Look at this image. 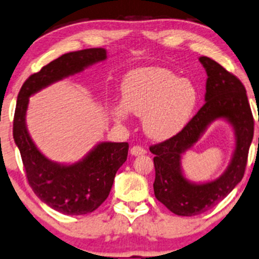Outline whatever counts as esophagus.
<instances>
[{
	"mask_svg": "<svg viewBox=\"0 0 259 259\" xmlns=\"http://www.w3.org/2000/svg\"><path fill=\"white\" fill-rule=\"evenodd\" d=\"M146 154V150L144 148L139 145H135L131 148V155L132 156H140V155H145Z\"/></svg>",
	"mask_w": 259,
	"mask_h": 259,
	"instance_id": "obj_1",
	"label": "esophagus"
}]
</instances>
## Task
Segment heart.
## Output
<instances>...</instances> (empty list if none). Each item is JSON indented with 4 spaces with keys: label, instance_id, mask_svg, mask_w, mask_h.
Returning <instances> with one entry per match:
<instances>
[{
    "label": "heart",
    "instance_id": "1",
    "mask_svg": "<svg viewBox=\"0 0 259 259\" xmlns=\"http://www.w3.org/2000/svg\"><path fill=\"white\" fill-rule=\"evenodd\" d=\"M122 105L111 110L122 122L128 113L143 116V128L150 138L165 140L181 132L198 102L191 80L161 67H146L128 73L121 84Z\"/></svg>",
    "mask_w": 259,
    "mask_h": 259
}]
</instances>
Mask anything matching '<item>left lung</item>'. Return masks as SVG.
I'll list each match as a JSON object with an SVG mask.
<instances>
[{"mask_svg":"<svg viewBox=\"0 0 259 259\" xmlns=\"http://www.w3.org/2000/svg\"><path fill=\"white\" fill-rule=\"evenodd\" d=\"M199 61L207 74L205 104L177 136L150 146L155 155V197L179 216L205 212L232 192L244 177L253 138V116L242 82L209 57H199ZM219 118L227 120L235 130L236 148L231 163L215 181L193 183L183 175L182 155L209 123Z\"/></svg>","mask_w":259,"mask_h":259,"instance_id":"obj_1","label":"left lung"}]
</instances>
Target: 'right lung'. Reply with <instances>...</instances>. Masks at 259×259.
<instances>
[{"mask_svg":"<svg viewBox=\"0 0 259 259\" xmlns=\"http://www.w3.org/2000/svg\"><path fill=\"white\" fill-rule=\"evenodd\" d=\"M105 59L107 50L103 48L65 54L28 76L18 95L13 138L20 151L28 184L41 202L66 215L92 212L107 199L115 174L127 159L128 143H100L84 158L72 164L50 161L28 135V98L41 89Z\"/></svg>","mask_w":259,"mask_h":259,"instance_id":"obj_1","label":"right lung"}]
</instances>
